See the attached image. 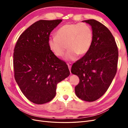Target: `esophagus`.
Segmentation results:
<instances>
[{
    "label": "esophagus",
    "mask_w": 128,
    "mask_h": 128,
    "mask_svg": "<svg viewBox=\"0 0 128 128\" xmlns=\"http://www.w3.org/2000/svg\"><path fill=\"white\" fill-rule=\"evenodd\" d=\"M67 65H68V68H69V70H70V74H72L71 73V71H70V69H71V67H72V64L71 63H68L67 64Z\"/></svg>",
    "instance_id": "esophagus-1"
}]
</instances>
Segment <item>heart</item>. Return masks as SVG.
<instances>
[{
  "instance_id": "obj_1",
  "label": "heart",
  "mask_w": 128,
  "mask_h": 128,
  "mask_svg": "<svg viewBox=\"0 0 128 128\" xmlns=\"http://www.w3.org/2000/svg\"><path fill=\"white\" fill-rule=\"evenodd\" d=\"M93 40V32L91 26L87 24H66L57 30L56 37L49 38L48 46L52 52L58 57L64 54L67 48L68 51L65 59L75 60L79 56L86 54L90 50Z\"/></svg>"
}]
</instances>
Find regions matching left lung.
<instances>
[{"instance_id":"left-lung-1","label":"left lung","mask_w":128,"mask_h":128,"mask_svg":"<svg viewBox=\"0 0 128 128\" xmlns=\"http://www.w3.org/2000/svg\"><path fill=\"white\" fill-rule=\"evenodd\" d=\"M92 26L93 40L88 51L74 63L71 72L80 83L75 94L86 102L96 101L108 90L117 72L118 52L110 30L99 21L84 20Z\"/></svg>"}]
</instances>
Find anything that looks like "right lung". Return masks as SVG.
I'll use <instances>...</instances> for the list:
<instances>
[{"label": "right lung", "instance_id": "add662e5", "mask_svg": "<svg viewBox=\"0 0 128 128\" xmlns=\"http://www.w3.org/2000/svg\"><path fill=\"white\" fill-rule=\"evenodd\" d=\"M61 21L34 22L21 34L15 46V79L26 97L34 104L52 100L58 83L70 75L66 63L52 52L48 44L50 34Z\"/></svg>", "mask_w": 128, "mask_h": 128}]
</instances>
